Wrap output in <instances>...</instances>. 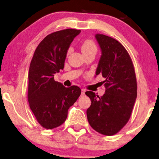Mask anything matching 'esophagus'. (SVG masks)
<instances>
[{
  "mask_svg": "<svg viewBox=\"0 0 159 159\" xmlns=\"http://www.w3.org/2000/svg\"><path fill=\"white\" fill-rule=\"evenodd\" d=\"M85 93V89H81V95H84Z\"/></svg>",
  "mask_w": 159,
  "mask_h": 159,
  "instance_id": "1",
  "label": "esophagus"
}]
</instances>
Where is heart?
I'll return each instance as SVG.
<instances>
[{
	"mask_svg": "<svg viewBox=\"0 0 159 159\" xmlns=\"http://www.w3.org/2000/svg\"><path fill=\"white\" fill-rule=\"evenodd\" d=\"M82 52H95L97 51V47L94 42L90 39H87L81 45Z\"/></svg>",
	"mask_w": 159,
	"mask_h": 159,
	"instance_id": "b5f03b06",
	"label": "heart"
}]
</instances>
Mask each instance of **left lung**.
I'll list each match as a JSON object with an SVG mask.
<instances>
[{
  "label": "left lung",
  "mask_w": 159,
  "mask_h": 159,
  "mask_svg": "<svg viewBox=\"0 0 159 159\" xmlns=\"http://www.w3.org/2000/svg\"><path fill=\"white\" fill-rule=\"evenodd\" d=\"M101 51L95 75L105 79V93L101 97L85 92L91 105L88 108L90 125L100 134L112 136L127 124L137 98V80L129 54L117 40L102 34H95Z\"/></svg>",
  "instance_id": "1"
}]
</instances>
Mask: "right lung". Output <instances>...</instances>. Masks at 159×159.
Returning a JSON list of instances; mask_svg holds the SVG:
<instances>
[{
  "label": "right lung",
  "mask_w": 159,
  "mask_h": 159,
  "mask_svg": "<svg viewBox=\"0 0 159 159\" xmlns=\"http://www.w3.org/2000/svg\"><path fill=\"white\" fill-rule=\"evenodd\" d=\"M80 30L66 29L47 35L37 46L28 74V102L37 120L52 129L66 120L69 107L80 96L79 87L66 88L54 75L64 66L70 44Z\"/></svg>",
  "instance_id": "obj_1"
}]
</instances>
